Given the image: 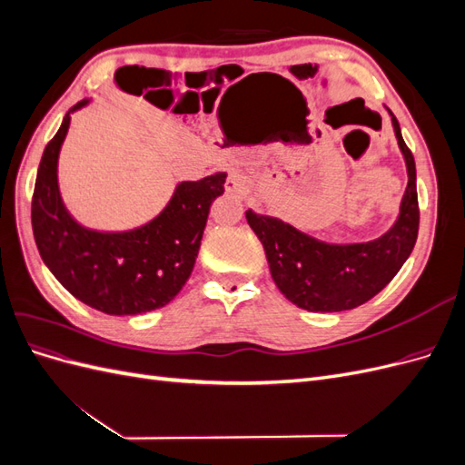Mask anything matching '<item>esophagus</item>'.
<instances>
[{
  "label": "esophagus",
  "instance_id": "34e87169",
  "mask_svg": "<svg viewBox=\"0 0 465 465\" xmlns=\"http://www.w3.org/2000/svg\"><path fill=\"white\" fill-rule=\"evenodd\" d=\"M252 188V182L246 174L242 173H232L229 174L227 178V184H224V190H227L229 193H234L238 195V198H242V195H246Z\"/></svg>",
  "mask_w": 465,
  "mask_h": 465
}]
</instances>
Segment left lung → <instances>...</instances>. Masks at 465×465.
Returning a JSON list of instances; mask_svg holds the SVG:
<instances>
[{
  "mask_svg": "<svg viewBox=\"0 0 465 465\" xmlns=\"http://www.w3.org/2000/svg\"><path fill=\"white\" fill-rule=\"evenodd\" d=\"M390 116L410 182L400 217L384 236L361 244H328L275 217L246 211L248 224L263 244L275 285L308 312H341L371 301L396 277L413 252L419 232L415 159L403 142L396 116L391 112Z\"/></svg>",
  "mask_w": 465,
  "mask_h": 465,
  "instance_id": "left-lung-1",
  "label": "left lung"
}]
</instances>
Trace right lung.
<instances>
[{
  "instance_id": "add662e5",
  "label": "right lung",
  "mask_w": 465,
  "mask_h": 465,
  "mask_svg": "<svg viewBox=\"0 0 465 465\" xmlns=\"http://www.w3.org/2000/svg\"><path fill=\"white\" fill-rule=\"evenodd\" d=\"M69 108L58 134L42 153L33 193V232L40 258L75 299L104 314L157 311L192 275L211 203L227 174L182 182L163 213L128 232L83 229L65 211L58 190V154L69 128Z\"/></svg>"
}]
</instances>
